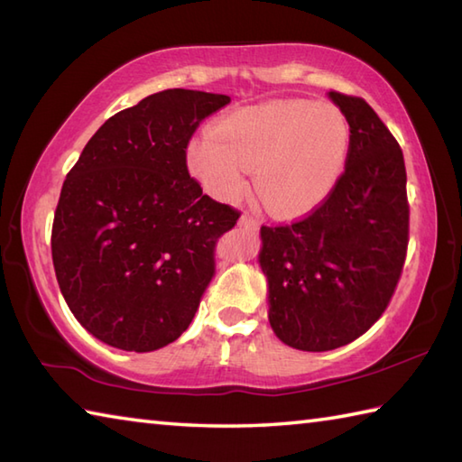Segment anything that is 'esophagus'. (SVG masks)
Returning a JSON list of instances; mask_svg holds the SVG:
<instances>
[{
    "mask_svg": "<svg viewBox=\"0 0 462 462\" xmlns=\"http://www.w3.org/2000/svg\"><path fill=\"white\" fill-rule=\"evenodd\" d=\"M240 224L246 226V228H250V230H256L258 226H260L258 218H254V216H250V214H244L242 218H240Z\"/></svg>",
    "mask_w": 462,
    "mask_h": 462,
    "instance_id": "obj_1",
    "label": "esophagus"
}]
</instances>
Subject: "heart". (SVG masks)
<instances>
[{"mask_svg": "<svg viewBox=\"0 0 462 462\" xmlns=\"http://www.w3.org/2000/svg\"><path fill=\"white\" fill-rule=\"evenodd\" d=\"M351 131L333 105L288 99L236 111L189 146V169L226 202L258 190L282 216L306 214L328 199L346 171Z\"/></svg>", "mask_w": 462, "mask_h": 462, "instance_id": "1", "label": "heart"}]
</instances>
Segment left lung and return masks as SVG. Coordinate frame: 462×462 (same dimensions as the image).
<instances>
[{
  "label": "left lung",
  "mask_w": 462,
  "mask_h": 462,
  "mask_svg": "<svg viewBox=\"0 0 462 462\" xmlns=\"http://www.w3.org/2000/svg\"><path fill=\"white\" fill-rule=\"evenodd\" d=\"M329 97L351 131L346 171L303 218L262 226L270 326L301 351L337 349L363 336L393 298L409 244L407 171L397 139L365 99Z\"/></svg>",
  "instance_id": "8db88e82"
}]
</instances>
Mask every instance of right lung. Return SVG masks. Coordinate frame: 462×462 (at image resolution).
I'll use <instances>...</instances> for the list:
<instances>
[{"label": "right lung", "mask_w": 462, "mask_h": 462, "mask_svg": "<svg viewBox=\"0 0 462 462\" xmlns=\"http://www.w3.org/2000/svg\"><path fill=\"white\" fill-rule=\"evenodd\" d=\"M230 97L166 89L106 119L59 196L51 254L69 310L125 351L169 346L216 273V244L240 212L202 194L186 166L200 123Z\"/></svg>", "instance_id": "add662e5"}]
</instances>
